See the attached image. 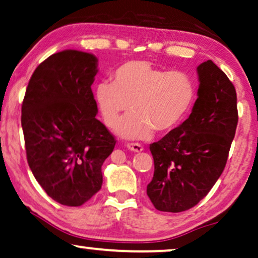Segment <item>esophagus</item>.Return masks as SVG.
I'll list each match as a JSON object with an SVG mask.
<instances>
[{
    "mask_svg": "<svg viewBox=\"0 0 258 258\" xmlns=\"http://www.w3.org/2000/svg\"><path fill=\"white\" fill-rule=\"evenodd\" d=\"M126 147L130 151H133V152H142V151L144 150V147L138 143H128L126 145Z\"/></svg>",
    "mask_w": 258,
    "mask_h": 258,
    "instance_id": "1",
    "label": "esophagus"
}]
</instances>
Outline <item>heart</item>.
<instances>
[{"label":"heart","mask_w":258,"mask_h":258,"mask_svg":"<svg viewBox=\"0 0 258 258\" xmlns=\"http://www.w3.org/2000/svg\"><path fill=\"white\" fill-rule=\"evenodd\" d=\"M111 82L95 86V100L104 121L115 126L132 105L134 112L115 127L125 139H147L153 131L169 133L183 122L196 99L194 78L166 71L146 60H131L111 74Z\"/></svg>","instance_id":"1"}]
</instances>
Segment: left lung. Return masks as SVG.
<instances>
[{
	"mask_svg": "<svg viewBox=\"0 0 258 258\" xmlns=\"http://www.w3.org/2000/svg\"><path fill=\"white\" fill-rule=\"evenodd\" d=\"M198 98L188 118L150 145L154 173L147 196L154 208L181 212L209 194L224 170L238 122L232 82L211 60L197 67Z\"/></svg>",
	"mask_w": 258,
	"mask_h": 258,
	"instance_id": "8db88e82",
	"label": "left lung"
}]
</instances>
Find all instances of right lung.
<instances>
[{
    "label": "right lung",
    "instance_id": "1",
    "mask_svg": "<svg viewBox=\"0 0 258 258\" xmlns=\"http://www.w3.org/2000/svg\"><path fill=\"white\" fill-rule=\"evenodd\" d=\"M93 54L66 49L36 67L22 102L21 125L29 167L57 203L80 207L101 188V166L115 139L95 118L91 86Z\"/></svg>",
    "mask_w": 258,
    "mask_h": 258
}]
</instances>
